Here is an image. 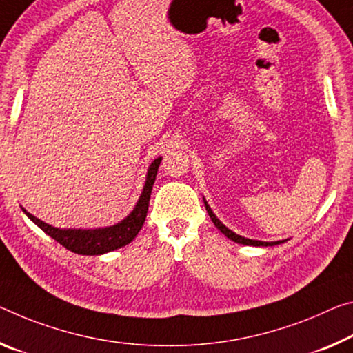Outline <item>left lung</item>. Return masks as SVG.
<instances>
[{
	"label": "left lung",
	"instance_id": "8db88e82",
	"mask_svg": "<svg viewBox=\"0 0 353 353\" xmlns=\"http://www.w3.org/2000/svg\"><path fill=\"white\" fill-rule=\"evenodd\" d=\"M204 205H205L207 214H209V216H210V220L214 221V225H215L218 229H220V231H221L223 234H225V236H226L228 239H231L232 242H237V243H242V245H253V247H273V245H279V243L284 242V240H279V242H261V240H251V239H245V237H242V236H239V234L232 232L231 229H228L225 225H223V223H221L220 220H218L214 212H212V209L209 207V204H207L205 199H204Z\"/></svg>",
	"mask_w": 353,
	"mask_h": 353
}]
</instances>
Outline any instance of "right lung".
Returning <instances> with one entry per match:
<instances>
[{
    "label": "right lung",
    "mask_w": 353,
    "mask_h": 353,
    "mask_svg": "<svg viewBox=\"0 0 353 353\" xmlns=\"http://www.w3.org/2000/svg\"><path fill=\"white\" fill-rule=\"evenodd\" d=\"M161 157L155 159L150 163L146 176V183H144L143 193L139 196L137 205L128 214L124 220L117 223V225L108 226V228H99V229H59L52 225H47L42 220H39L34 215L23 209L25 214L32 223L42 229L43 232L48 234L50 237L54 239L56 242L63 245L64 248L70 250L72 253L83 254V256H99L103 253H110L121 247H125L137 237L139 229L143 228L144 220H146L148 209H149V199L150 192H152V185L157 177V171H159Z\"/></svg>",
    "instance_id": "add662e5"
}]
</instances>
